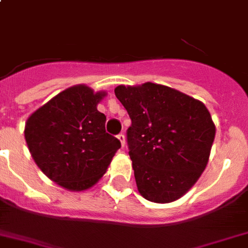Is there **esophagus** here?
I'll return each instance as SVG.
<instances>
[{
  "label": "esophagus",
  "instance_id": "1",
  "mask_svg": "<svg viewBox=\"0 0 248 248\" xmlns=\"http://www.w3.org/2000/svg\"><path fill=\"white\" fill-rule=\"evenodd\" d=\"M117 139H118V140H120L121 146L124 147V143H126V139H124V134H120V135H118V136H117Z\"/></svg>",
  "mask_w": 248,
  "mask_h": 248
}]
</instances>
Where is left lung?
Masks as SVG:
<instances>
[{
    "instance_id": "left-lung-1",
    "label": "left lung",
    "mask_w": 248,
    "mask_h": 248,
    "mask_svg": "<svg viewBox=\"0 0 248 248\" xmlns=\"http://www.w3.org/2000/svg\"><path fill=\"white\" fill-rule=\"evenodd\" d=\"M131 118L128 155L136 185L154 203L178 201L204 171L216 126L204 103L166 85H118Z\"/></svg>"
}]
</instances>
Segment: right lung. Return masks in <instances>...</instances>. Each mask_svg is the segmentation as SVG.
<instances>
[{"label":"right lung","mask_w":248,"mask_h":248,"mask_svg":"<svg viewBox=\"0 0 248 248\" xmlns=\"http://www.w3.org/2000/svg\"><path fill=\"white\" fill-rule=\"evenodd\" d=\"M106 92L70 87L37 108L25 124V140L39 169L62 188H92L121 147L106 132V116L97 109Z\"/></svg>","instance_id":"add662e5"}]
</instances>
